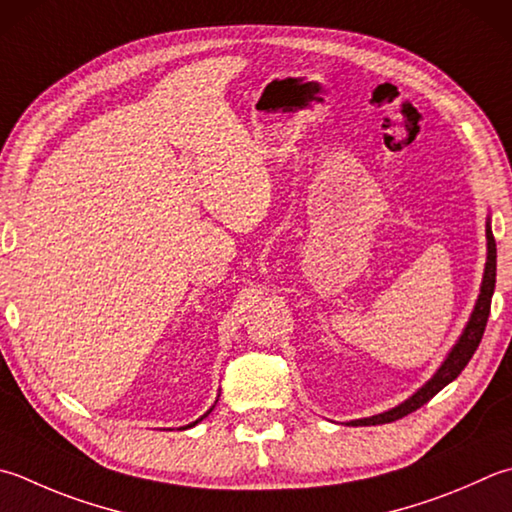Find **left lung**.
<instances>
[{
  "label": "left lung",
  "instance_id": "8db88e82",
  "mask_svg": "<svg viewBox=\"0 0 512 512\" xmlns=\"http://www.w3.org/2000/svg\"><path fill=\"white\" fill-rule=\"evenodd\" d=\"M495 278H497V245H495V236L493 229H490V218L486 220V267H484V278H481V287H479V296L475 301V307H472V314L468 318V323L464 327V332L457 339V343L452 345V350L448 352L446 359L437 368V372L430 376V379L421 385V388L408 397L406 401H401L399 406H394L385 412L372 414V417L365 419H354L347 421L345 426H379V423H390L397 421L406 414L414 412L421 408L423 403H428L437 392L446 388L448 383H452L461 374V370L466 368L468 361L472 359V354L479 347L481 336H484L486 323H488V314H490V301H493V292H495Z\"/></svg>",
  "mask_w": 512,
  "mask_h": 512
}]
</instances>
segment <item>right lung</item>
Listing matches in <instances>:
<instances>
[{
  "label": "right lung",
  "instance_id": "right-lung-1",
  "mask_svg": "<svg viewBox=\"0 0 512 512\" xmlns=\"http://www.w3.org/2000/svg\"><path fill=\"white\" fill-rule=\"evenodd\" d=\"M218 397H220V394H218ZM216 401H218V399H216ZM211 410H214V406H211V408H209V410H207V412H205V414H202V417H200V419H196V421H194V423H189V426H182V428H180V430H187V428H194V426H196V423H200V421H202V419H205V417H207V414H209V412H211Z\"/></svg>",
  "mask_w": 512,
  "mask_h": 512
}]
</instances>
